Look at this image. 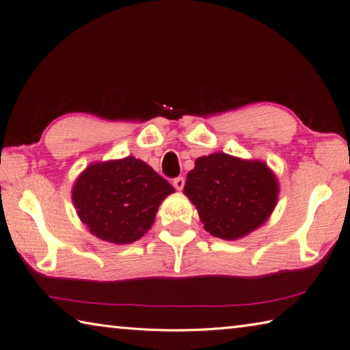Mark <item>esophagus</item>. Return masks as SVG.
<instances>
[{
  "label": "esophagus",
  "mask_w": 350,
  "mask_h": 350,
  "mask_svg": "<svg viewBox=\"0 0 350 350\" xmlns=\"http://www.w3.org/2000/svg\"><path fill=\"white\" fill-rule=\"evenodd\" d=\"M184 184H185L184 176H176L175 180H174V187H175L176 190H183V189H184Z\"/></svg>",
  "instance_id": "obj_1"
}]
</instances>
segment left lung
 <instances>
[{"mask_svg": "<svg viewBox=\"0 0 350 350\" xmlns=\"http://www.w3.org/2000/svg\"><path fill=\"white\" fill-rule=\"evenodd\" d=\"M184 193L196 206L206 232L237 239L267 221L275 206L278 185L262 161L215 152L196 160Z\"/></svg>", "mask_w": 350, "mask_h": 350, "instance_id": "obj_1", "label": "left lung"}]
</instances>
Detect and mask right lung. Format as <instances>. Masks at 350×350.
Masks as SVG:
<instances>
[{
    "label": "right lung",
    "mask_w": 350,
    "mask_h": 350,
    "mask_svg": "<svg viewBox=\"0 0 350 350\" xmlns=\"http://www.w3.org/2000/svg\"><path fill=\"white\" fill-rule=\"evenodd\" d=\"M174 191L151 166L126 157L85 169L72 198L92 235L107 243L130 244L152 226L161 200Z\"/></svg>",
    "instance_id": "obj_1"
}]
</instances>
